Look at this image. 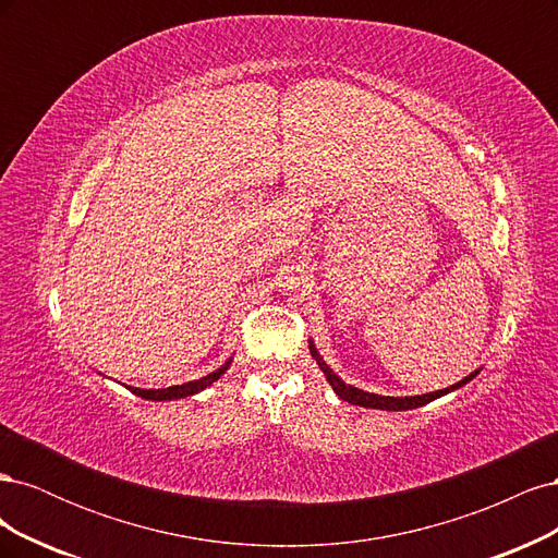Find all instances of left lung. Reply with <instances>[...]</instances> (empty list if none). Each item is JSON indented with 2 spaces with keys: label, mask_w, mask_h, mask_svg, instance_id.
I'll use <instances>...</instances> for the list:
<instances>
[{
  "label": "left lung",
  "mask_w": 558,
  "mask_h": 558,
  "mask_svg": "<svg viewBox=\"0 0 558 558\" xmlns=\"http://www.w3.org/2000/svg\"><path fill=\"white\" fill-rule=\"evenodd\" d=\"M310 351H312V356L316 359V363H318V367L324 369V375H326V379L330 381V386H332V391L340 396L342 400H347V402H351V404H361V408H373V410H388V412H400V410H414V408H424V404H428L430 400H435V398H440V396H447L449 391H456V388H461L463 384H468L472 377L475 375H480V369H475V373L472 375H468L465 379H461L459 384H453V386H449V388H442V391H435V393H424V396H404V398H391V396H377V393H367V391H361V388H356V386H349V384H344L340 377H337L332 369L324 363V359L318 356V351L314 349V344L310 342Z\"/></svg>",
  "instance_id": "obj_1"
}]
</instances>
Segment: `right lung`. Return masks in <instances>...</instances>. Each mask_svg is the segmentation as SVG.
Instances as JSON below:
<instances>
[{"label": "right lung", "instance_id": "add662e5", "mask_svg": "<svg viewBox=\"0 0 558 558\" xmlns=\"http://www.w3.org/2000/svg\"><path fill=\"white\" fill-rule=\"evenodd\" d=\"M232 359H228L221 367L214 369V373H209L207 377L202 379H195V381H185V384H179V386H167V388H137V386H128L130 391L134 396L140 398H146V400H177V398H189V396H195L199 391H205L207 386H211L218 377H221L226 369L230 367Z\"/></svg>", "mask_w": 558, "mask_h": 558}]
</instances>
